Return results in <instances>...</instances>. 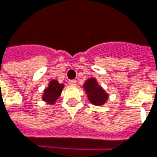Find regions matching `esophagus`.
<instances>
[{"instance_id":"34e87169","label":"esophagus","mask_w":157,"mask_h":157,"mask_svg":"<svg viewBox=\"0 0 157 157\" xmlns=\"http://www.w3.org/2000/svg\"><path fill=\"white\" fill-rule=\"evenodd\" d=\"M69 83L70 85H76L77 84V82H76V80H69Z\"/></svg>"}]
</instances>
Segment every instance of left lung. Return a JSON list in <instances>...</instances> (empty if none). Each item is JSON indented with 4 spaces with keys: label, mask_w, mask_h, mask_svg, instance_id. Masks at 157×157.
Instances as JSON below:
<instances>
[{
    "label": "left lung",
    "mask_w": 157,
    "mask_h": 157,
    "mask_svg": "<svg viewBox=\"0 0 157 157\" xmlns=\"http://www.w3.org/2000/svg\"><path fill=\"white\" fill-rule=\"evenodd\" d=\"M83 88L85 91L88 99L92 104L102 106L108 101L109 95L98 83L95 78H89L83 83Z\"/></svg>",
    "instance_id": "left-lung-1"
}]
</instances>
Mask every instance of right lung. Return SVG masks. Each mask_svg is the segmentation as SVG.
I'll use <instances>...</instances> for the list:
<instances>
[{
    "label": "right lung",
    "mask_w": 157,
    "mask_h": 157,
    "mask_svg": "<svg viewBox=\"0 0 157 157\" xmlns=\"http://www.w3.org/2000/svg\"><path fill=\"white\" fill-rule=\"evenodd\" d=\"M63 88H64L63 83H59V81L56 79H51L49 81L48 87L44 89L43 95L41 98L48 105H53L61 95Z\"/></svg>",
    "instance_id": "add662e5"
}]
</instances>
